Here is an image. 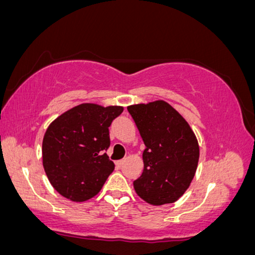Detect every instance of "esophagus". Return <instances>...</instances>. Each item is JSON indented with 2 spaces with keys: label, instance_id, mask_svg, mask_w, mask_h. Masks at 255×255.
Returning a JSON list of instances; mask_svg holds the SVG:
<instances>
[{
  "label": "esophagus",
  "instance_id": "obj_1",
  "mask_svg": "<svg viewBox=\"0 0 255 255\" xmlns=\"http://www.w3.org/2000/svg\"><path fill=\"white\" fill-rule=\"evenodd\" d=\"M124 162H125V160H118L116 162V165H117V167H121V166L124 165Z\"/></svg>",
  "mask_w": 255,
  "mask_h": 255
}]
</instances>
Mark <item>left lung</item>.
<instances>
[{"instance_id": "obj_1", "label": "left lung", "mask_w": 255, "mask_h": 255, "mask_svg": "<svg viewBox=\"0 0 255 255\" xmlns=\"http://www.w3.org/2000/svg\"><path fill=\"white\" fill-rule=\"evenodd\" d=\"M142 137L143 173L134 181L137 195L151 205L176 201L189 188L199 160V145L185 119L165 101L129 105Z\"/></svg>"}]
</instances>
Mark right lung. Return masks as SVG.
Instances as JSON below:
<instances>
[{
    "label": "right lung",
    "mask_w": 255,
    "mask_h": 255,
    "mask_svg": "<svg viewBox=\"0 0 255 255\" xmlns=\"http://www.w3.org/2000/svg\"><path fill=\"white\" fill-rule=\"evenodd\" d=\"M123 106L83 103L49 125L42 142L44 172L52 187L72 201H86L101 191L115 164L105 153L109 127Z\"/></svg>",
    "instance_id": "right-lung-1"
}]
</instances>
